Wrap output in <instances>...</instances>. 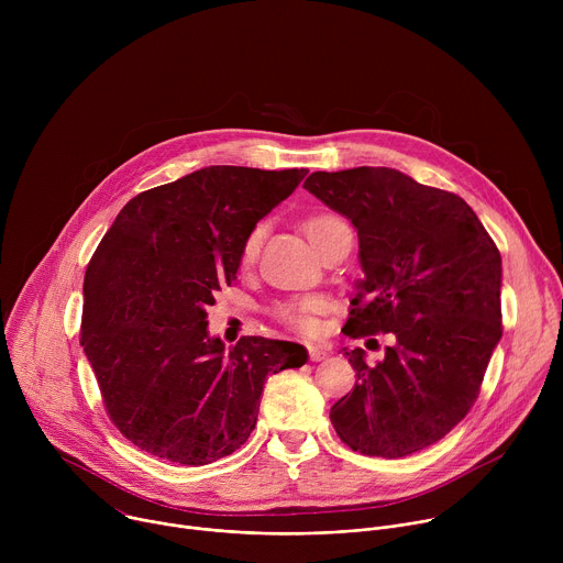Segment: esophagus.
<instances>
[{
  "instance_id": "34e87169",
  "label": "esophagus",
  "mask_w": 563,
  "mask_h": 563,
  "mask_svg": "<svg viewBox=\"0 0 563 563\" xmlns=\"http://www.w3.org/2000/svg\"><path fill=\"white\" fill-rule=\"evenodd\" d=\"M307 354H309V361L318 363V361H325L330 352H328V347H323V345L311 343V345H307Z\"/></svg>"
}]
</instances>
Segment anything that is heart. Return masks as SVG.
I'll return each mask as SVG.
<instances>
[{
	"label": "heart",
	"instance_id": "1",
	"mask_svg": "<svg viewBox=\"0 0 563 563\" xmlns=\"http://www.w3.org/2000/svg\"><path fill=\"white\" fill-rule=\"evenodd\" d=\"M345 224L339 216L334 213H316L309 216L302 224L307 238L311 240V245L318 250L320 243L339 227ZM261 238H263V227H256L250 231V235L245 238L243 247H240V263L243 265H252L258 247H261ZM323 311V300L320 298H296V300H287V302H278L274 307V313L278 320H283L285 325L300 330V332H311L318 325V313Z\"/></svg>",
	"mask_w": 563,
	"mask_h": 563
}]
</instances>
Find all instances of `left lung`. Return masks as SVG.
<instances>
[{
  "instance_id": "left-lung-1",
  "label": "left lung",
  "mask_w": 563,
  "mask_h": 563,
  "mask_svg": "<svg viewBox=\"0 0 563 563\" xmlns=\"http://www.w3.org/2000/svg\"><path fill=\"white\" fill-rule=\"evenodd\" d=\"M309 194L358 229L365 272L343 328L391 334L385 358L345 352L356 383L332 406L345 445L400 459L443 439L474 406L501 339V254L470 205L387 167L313 172Z\"/></svg>"
}]
</instances>
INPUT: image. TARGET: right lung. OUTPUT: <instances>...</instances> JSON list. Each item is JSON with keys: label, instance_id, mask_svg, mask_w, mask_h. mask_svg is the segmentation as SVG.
<instances>
[{"label": "right lung", "instance_id": "add662e5", "mask_svg": "<svg viewBox=\"0 0 563 563\" xmlns=\"http://www.w3.org/2000/svg\"><path fill=\"white\" fill-rule=\"evenodd\" d=\"M307 176L207 167L137 194L87 267L82 347L111 423L180 465L229 456L256 428L263 385L300 367L298 343L207 334L213 294L233 285L245 238Z\"/></svg>", "mask_w": 563, "mask_h": 563}]
</instances>
